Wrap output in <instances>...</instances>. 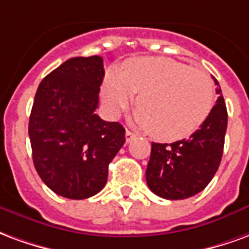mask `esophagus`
<instances>
[{
    "mask_svg": "<svg viewBox=\"0 0 249 249\" xmlns=\"http://www.w3.org/2000/svg\"><path fill=\"white\" fill-rule=\"evenodd\" d=\"M137 137V134H134L132 131H130V130H126V142L130 143L134 139V138Z\"/></svg>",
    "mask_w": 249,
    "mask_h": 249,
    "instance_id": "1",
    "label": "esophagus"
}]
</instances>
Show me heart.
<instances>
[{
    "label": "heart",
    "mask_w": 249,
    "mask_h": 249,
    "mask_svg": "<svg viewBox=\"0 0 249 249\" xmlns=\"http://www.w3.org/2000/svg\"><path fill=\"white\" fill-rule=\"evenodd\" d=\"M101 94L112 115L126 110L137 95L135 122L159 141L188 137L215 102L213 82L206 71L160 57L135 58L118 72H108Z\"/></svg>",
    "instance_id": "obj_1"
}]
</instances>
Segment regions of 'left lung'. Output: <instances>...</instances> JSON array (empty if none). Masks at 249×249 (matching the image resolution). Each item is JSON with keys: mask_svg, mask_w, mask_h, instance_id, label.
<instances>
[{"mask_svg": "<svg viewBox=\"0 0 249 249\" xmlns=\"http://www.w3.org/2000/svg\"><path fill=\"white\" fill-rule=\"evenodd\" d=\"M219 94L210 115L188 139L154 143L147 164L146 182L155 195L182 200L203 191L216 174L223 157L227 131V107L219 82Z\"/></svg>", "mask_w": 249, "mask_h": 249, "instance_id": "obj_1", "label": "left lung"}]
</instances>
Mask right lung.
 Returning a JSON list of instances; mask_svg holds the SVG:
<instances>
[{"instance_id": "obj_1", "label": "right lung", "mask_w": 249, "mask_h": 249, "mask_svg": "<svg viewBox=\"0 0 249 249\" xmlns=\"http://www.w3.org/2000/svg\"><path fill=\"white\" fill-rule=\"evenodd\" d=\"M103 77L102 57L70 58L43 78L34 97L29 119L34 167L52 191L67 199L101 191L126 141L121 123L95 114Z\"/></svg>"}]
</instances>
